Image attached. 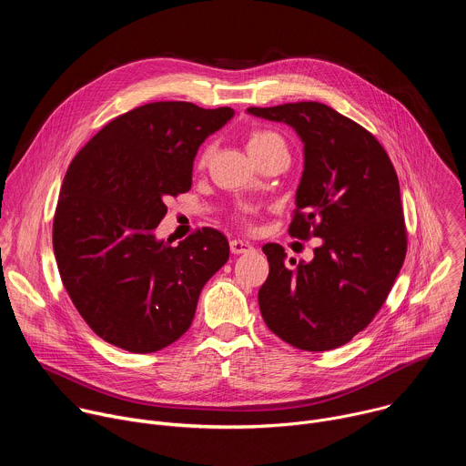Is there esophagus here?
I'll return each instance as SVG.
<instances>
[{"mask_svg":"<svg viewBox=\"0 0 466 466\" xmlns=\"http://www.w3.org/2000/svg\"><path fill=\"white\" fill-rule=\"evenodd\" d=\"M230 250H232V254H245V252H252L254 247H252L248 241L232 239V241H230Z\"/></svg>","mask_w":466,"mask_h":466,"instance_id":"esophagus-1","label":"esophagus"}]
</instances>
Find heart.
Returning <instances> with one entry per match:
<instances>
[{
    "instance_id": "1",
    "label": "heart",
    "mask_w": 466,
    "mask_h": 466,
    "mask_svg": "<svg viewBox=\"0 0 466 466\" xmlns=\"http://www.w3.org/2000/svg\"><path fill=\"white\" fill-rule=\"evenodd\" d=\"M271 146H284V140L280 135L273 130H252L250 137H248V153L265 149V147H271ZM210 157V149H205L201 155V164H207Z\"/></svg>"
}]
</instances>
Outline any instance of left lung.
<instances>
[{
  "instance_id": "1",
  "label": "left lung",
  "mask_w": 466,
  "mask_h": 466,
  "mask_svg": "<svg viewBox=\"0 0 466 466\" xmlns=\"http://www.w3.org/2000/svg\"><path fill=\"white\" fill-rule=\"evenodd\" d=\"M247 112L288 123L300 137L304 171L289 234L322 239L313 259L299 263H286L279 243L261 247L269 261L258 293L261 317L295 349H338L370 324L402 269L408 234L396 171L367 128L328 105Z\"/></svg>"
}]
</instances>
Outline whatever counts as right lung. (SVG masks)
Wrapping results in <instances>:
<instances>
[{"label":"right lung","mask_w":466,"mask_h":466,"mask_svg":"<svg viewBox=\"0 0 466 466\" xmlns=\"http://www.w3.org/2000/svg\"><path fill=\"white\" fill-rule=\"evenodd\" d=\"M232 116L228 106L147 103L106 123L66 171L53 250L74 306L106 343L135 354L175 343L227 263L230 247L216 228L177 247L155 228L166 198L189 191L198 147Z\"/></svg>","instance_id":"right-lung-1"}]
</instances>
